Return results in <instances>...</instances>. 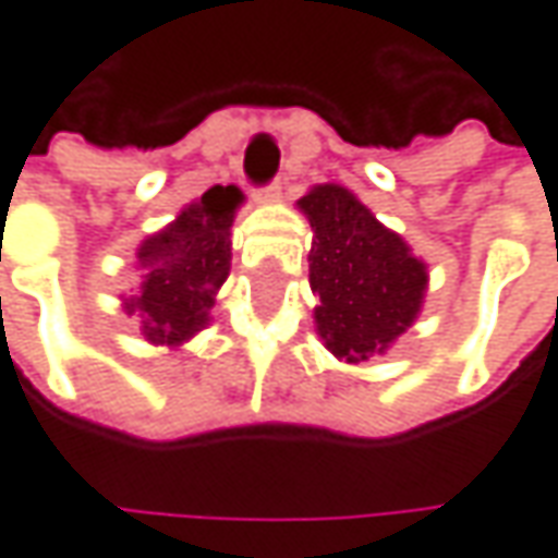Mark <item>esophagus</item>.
<instances>
[{
  "instance_id": "1",
  "label": "esophagus",
  "mask_w": 558,
  "mask_h": 558,
  "mask_svg": "<svg viewBox=\"0 0 558 558\" xmlns=\"http://www.w3.org/2000/svg\"><path fill=\"white\" fill-rule=\"evenodd\" d=\"M282 191H286V182L276 179L272 184L260 187V191L254 194V201H257V204H279V201H282Z\"/></svg>"
}]
</instances>
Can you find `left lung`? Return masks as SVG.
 I'll return each instance as SVG.
<instances>
[{
    "mask_svg": "<svg viewBox=\"0 0 558 558\" xmlns=\"http://www.w3.org/2000/svg\"><path fill=\"white\" fill-rule=\"evenodd\" d=\"M298 209L314 229L307 264L323 345L345 364L386 354L424 307L427 264L342 184H314Z\"/></svg>",
    "mask_w": 558,
    "mask_h": 558,
    "instance_id": "obj_1",
    "label": "left lung"
}]
</instances>
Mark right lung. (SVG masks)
<instances>
[{
	"label": "right lung",
	"mask_w": 558,
	"mask_h": 558,
	"mask_svg": "<svg viewBox=\"0 0 558 558\" xmlns=\"http://www.w3.org/2000/svg\"><path fill=\"white\" fill-rule=\"evenodd\" d=\"M244 194L235 184H213L207 194L137 244L141 286L122 294L125 314L137 317L150 345L182 349L209 326V307L229 279L232 222Z\"/></svg>",
	"instance_id": "1"
}]
</instances>
